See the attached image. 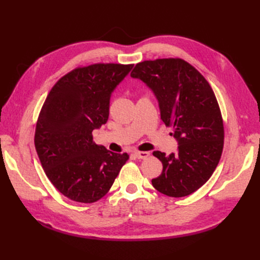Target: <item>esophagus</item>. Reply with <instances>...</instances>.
<instances>
[{
	"label": "esophagus",
	"mask_w": 260,
	"mask_h": 260,
	"mask_svg": "<svg viewBox=\"0 0 260 260\" xmlns=\"http://www.w3.org/2000/svg\"><path fill=\"white\" fill-rule=\"evenodd\" d=\"M135 156L138 159H145L149 156L148 152H135Z\"/></svg>",
	"instance_id": "1"
}]
</instances>
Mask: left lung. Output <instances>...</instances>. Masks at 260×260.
Wrapping results in <instances>:
<instances>
[{
	"label": "left lung",
	"mask_w": 260,
	"mask_h": 260,
	"mask_svg": "<svg viewBox=\"0 0 260 260\" xmlns=\"http://www.w3.org/2000/svg\"><path fill=\"white\" fill-rule=\"evenodd\" d=\"M131 77L151 89L158 102L160 119L172 127L178 151L153 155L162 172L152 180L157 191L183 198L207 182L223 148V123L215 93L198 70L180 58L144 60Z\"/></svg>",
	"instance_id": "left-lung-1"
}]
</instances>
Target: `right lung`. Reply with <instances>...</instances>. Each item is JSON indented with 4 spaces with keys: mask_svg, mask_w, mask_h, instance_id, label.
<instances>
[{
    "mask_svg": "<svg viewBox=\"0 0 260 260\" xmlns=\"http://www.w3.org/2000/svg\"><path fill=\"white\" fill-rule=\"evenodd\" d=\"M132 67L77 68L60 78L44 102L36 128V149L52 184L70 200H101L129 158L127 153L109 152L94 143L92 132L107 122L112 93Z\"/></svg>",
    "mask_w": 260,
    "mask_h": 260,
    "instance_id": "1",
    "label": "right lung"
}]
</instances>
